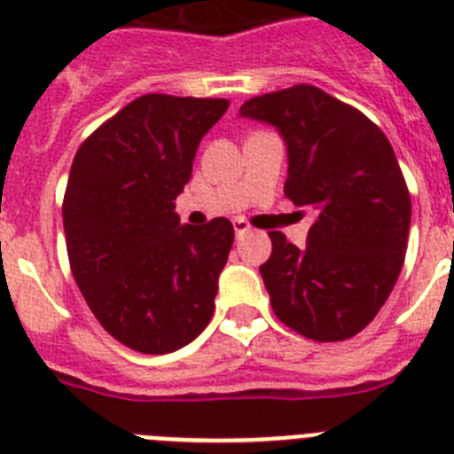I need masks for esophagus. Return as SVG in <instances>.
Segmentation results:
<instances>
[{"mask_svg": "<svg viewBox=\"0 0 454 454\" xmlns=\"http://www.w3.org/2000/svg\"><path fill=\"white\" fill-rule=\"evenodd\" d=\"M234 231H236V239H240L243 234H247L250 231V224L246 223V220H234Z\"/></svg>", "mask_w": 454, "mask_h": 454, "instance_id": "34e87169", "label": "esophagus"}]
</instances>
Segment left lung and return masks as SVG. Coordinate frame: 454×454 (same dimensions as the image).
<instances>
[{
  "instance_id": "8db88e82",
  "label": "left lung",
  "mask_w": 454,
  "mask_h": 454,
  "mask_svg": "<svg viewBox=\"0 0 454 454\" xmlns=\"http://www.w3.org/2000/svg\"><path fill=\"white\" fill-rule=\"evenodd\" d=\"M240 118L272 124L286 143V198L311 208L307 246L270 231L259 270L272 311L314 340H346L371 323L403 270L411 200L387 136L316 86L247 99Z\"/></svg>"
}]
</instances>
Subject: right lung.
<instances>
[{
	"label": "right lung",
	"mask_w": 454,
	"mask_h": 454,
	"mask_svg": "<svg viewBox=\"0 0 454 454\" xmlns=\"http://www.w3.org/2000/svg\"><path fill=\"white\" fill-rule=\"evenodd\" d=\"M227 99L143 95L92 131L63 198L67 256L108 334L145 355L188 346L214 316L234 227L179 223L175 200Z\"/></svg>",
	"instance_id": "right-lung-1"
}]
</instances>
